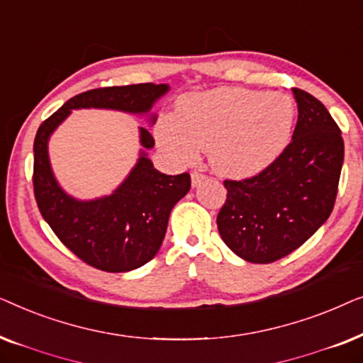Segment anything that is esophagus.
Segmentation results:
<instances>
[{"instance_id": "esophagus-1", "label": "esophagus", "mask_w": 363, "mask_h": 363, "mask_svg": "<svg viewBox=\"0 0 363 363\" xmlns=\"http://www.w3.org/2000/svg\"><path fill=\"white\" fill-rule=\"evenodd\" d=\"M205 178H206V175H203V173H200V172H193V173H191V185H193V186H200L201 182L205 180Z\"/></svg>"}]
</instances>
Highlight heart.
<instances>
[{"label": "heart", "mask_w": 363, "mask_h": 363, "mask_svg": "<svg viewBox=\"0 0 363 363\" xmlns=\"http://www.w3.org/2000/svg\"><path fill=\"white\" fill-rule=\"evenodd\" d=\"M294 104L286 94L230 87L188 94L177 117L157 125L160 147L180 162L210 150L211 167L225 177L246 178L284 152L294 125Z\"/></svg>", "instance_id": "obj_1"}]
</instances>
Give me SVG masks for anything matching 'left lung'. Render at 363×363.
Instances as JSON below:
<instances>
[{"label": "left lung", "instance_id": "8db88e82", "mask_svg": "<svg viewBox=\"0 0 363 363\" xmlns=\"http://www.w3.org/2000/svg\"><path fill=\"white\" fill-rule=\"evenodd\" d=\"M297 123L284 152L245 180H225L218 213L221 240L245 261L267 264L291 255L334 210L344 163V138L324 104L292 89Z\"/></svg>", "mask_w": 363, "mask_h": 363}]
</instances>
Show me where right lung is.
<instances>
[{
    "instance_id": "obj_1",
    "label": "right lung",
    "mask_w": 363,
    "mask_h": 363,
    "mask_svg": "<svg viewBox=\"0 0 363 363\" xmlns=\"http://www.w3.org/2000/svg\"><path fill=\"white\" fill-rule=\"evenodd\" d=\"M168 89L167 84L152 82L92 89L69 99L38 128L33 186L39 211L62 245L96 269L127 272L153 259L165 238L170 211L190 191V173L158 172L145 152L155 140L140 127L145 150L122 185L108 196L81 201L69 196L54 178L48 155L49 137L74 108H112L143 116ZM155 121L152 113L150 122Z\"/></svg>"
}]
</instances>
